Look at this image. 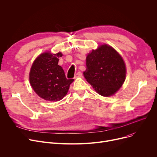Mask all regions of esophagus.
<instances>
[{
  "instance_id": "obj_1",
  "label": "esophagus",
  "mask_w": 157,
  "mask_h": 157,
  "mask_svg": "<svg viewBox=\"0 0 157 157\" xmlns=\"http://www.w3.org/2000/svg\"><path fill=\"white\" fill-rule=\"evenodd\" d=\"M81 76H82V73H81V72H77V73H76V75L74 76V78L76 79V78H80V77H81Z\"/></svg>"
}]
</instances>
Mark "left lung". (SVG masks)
<instances>
[{
	"instance_id": "1",
	"label": "left lung",
	"mask_w": 157,
	"mask_h": 157,
	"mask_svg": "<svg viewBox=\"0 0 157 157\" xmlns=\"http://www.w3.org/2000/svg\"><path fill=\"white\" fill-rule=\"evenodd\" d=\"M86 81L102 96L109 97L122 86L126 76L124 62L118 53L107 44L92 50L86 56Z\"/></svg>"
}]
</instances>
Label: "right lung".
Masks as SVG:
<instances>
[{
	"mask_svg": "<svg viewBox=\"0 0 157 157\" xmlns=\"http://www.w3.org/2000/svg\"><path fill=\"white\" fill-rule=\"evenodd\" d=\"M61 53L40 55L32 64L29 74L30 85L41 98L59 101L67 94L73 79H67L62 67L58 65Z\"/></svg>",
	"mask_w": 157,
	"mask_h": 157,
	"instance_id": "obj_1",
	"label": "right lung"
}]
</instances>
